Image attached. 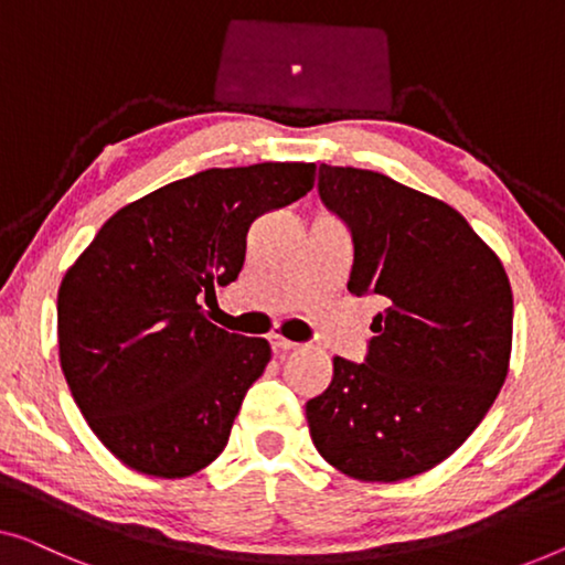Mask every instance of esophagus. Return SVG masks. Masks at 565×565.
I'll return each mask as SVG.
<instances>
[{
    "mask_svg": "<svg viewBox=\"0 0 565 565\" xmlns=\"http://www.w3.org/2000/svg\"><path fill=\"white\" fill-rule=\"evenodd\" d=\"M269 347H273L275 354H285V351L298 349V343L290 341V339H285V337H280V333H273V337H269Z\"/></svg>",
    "mask_w": 565,
    "mask_h": 565,
    "instance_id": "34e87169",
    "label": "esophagus"
}]
</instances>
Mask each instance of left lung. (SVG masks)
<instances>
[{"label": "left lung", "instance_id": "left-lung-1", "mask_svg": "<svg viewBox=\"0 0 565 565\" xmlns=\"http://www.w3.org/2000/svg\"><path fill=\"white\" fill-rule=\"evenodd\" d=\"M323 206L354 244L349 292L380 300L364 362L333 356L306 403L333 469L399 481L448 459L492 407L512 349L500 257L448 203L359 168H318Z\"/></svg>", "mask_w": 565, "mask_h": 565}]
</instances>
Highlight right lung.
Wrapping results in <instances>:
<instances>
[{
  "mask_svg": "<svg viewBox=\"0 0 565 565\" xmlns=\"http://www.w3.org/2000/svg\"><path fill=\"white\" fill-rule=\"evenodd\" d=\"M313 162L211 168L119 209L58 290L61 366L96 438L129 469L183 479L224 451L269 343L206 321L257 216L313 188Z\"/></svg>",
  "mask_w": 565,
  "mask_h": 565,
  "instance_id": "1",
  "label": "right lung"
}]
</instances>
